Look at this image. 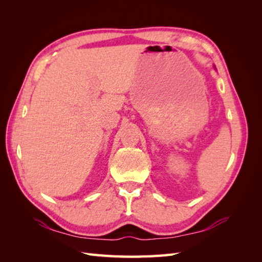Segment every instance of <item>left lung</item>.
<instances>
[{
	"label": "left lung",
	"mask_w": 262,
	"mask_h": 262,
	"mask_svg": "<svg viewBox=\"0 0 262 262\" xmlns=\"http://www.w3.org/2000/svg\"><path fill=\"white\" fill-rule=\"evenodd\" d=\"M214 68H215V67H214Z\"/></svg>",
	"instance_id": "1"
}]
</instances>
